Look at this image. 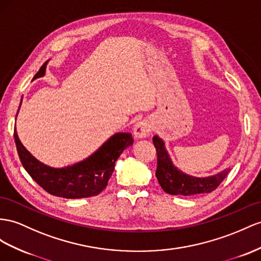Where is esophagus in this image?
Listing matches in <instances>:
<instances>
[{
	"mask_svg": "<svg viewBox=\"0 0 261 261\" xmlns=\"http://www.w3.org/2000/svg\"><path fill=\"white\" fill-rule=\"evenodd\" d=\"M151 124L148 120H142L133 126V135L138 139H144L150 135Z\"/></svg>",
	"mask_w": 261,
	"mask_h": 261,
	"instance_id": "34e87169",
	"label": "esophagus"
}]
</instances>
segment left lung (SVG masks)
<instances>
[{"label":"left lung","instance_id":"1","mask_svg":"<svg viewBox=\"0 0 261 261\" xmlns=\"http://www.w3.org/2000/svg\"><path fill=\"white\" fill-rule=\"evenodd\" d=\"M153 143L158 153V168L155 176L163 191L171 195L191 196L203 193H211L224 181L229 169L206 177H196L186 174L173 164L165 148V143L159 136L153 137Z\"/></svg>","mask_w":261,"mask_h":261}]
</instances>
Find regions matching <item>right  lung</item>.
Segmentation results:
<instances>
[{
	"label": "right lung",
	"instance_id": "1",
	"mask_svg": "<svg viewBox=\"0 0 261 261\" xmlns=\"http://www.w3.org/2000/svg\"><path fill=\"white\" fill-rule=\"evenodd\" d=\"M47 63L48 61L41 67L33 80L45 76ZM21 105L22 99L17 113ZM14 140L19 160L31 177L49 194L71 199L96 196L106 189L118 158L133 143L131 133L118 132L83 161L64 168H51L38 161L26 150L17 136L16 128Z\"/></svg>",
	"mask_w": 261,
	"mask_h": 261
}]
</instances>
